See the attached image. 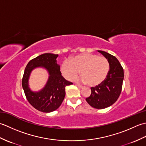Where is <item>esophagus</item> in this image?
I'll return each instance as SVG.
<instances>
[{
	"instance_id": "esophagus-1",
	"label": "esophagus",
	"mask_w": 146,
	"mask_h": 146,
	"mask_svg": "<svg viewBox=\"0 0 146 146\" xmlns=\"http://www.w3.org/2000/svg\"><path fill=\"white\" fill-rule=\"evenodd\" d=\"M76 85L77 86H78V88H82L83 87V86H82V85H79V84H76Z\"/></svg>"
}]
</instances>
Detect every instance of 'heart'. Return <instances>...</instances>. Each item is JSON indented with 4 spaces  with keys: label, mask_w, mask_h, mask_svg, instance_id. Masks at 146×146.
Here are the masks:
<instances>
[{
    "label": "heart",
    "mask_w": 146,
    "mask_h": 146,
    "mask_svg": "<svg viewBox=\"0 0 146 146\" xmlns=\"http://www.w3.org/2000/svg\"><path fill=\"white\" fill-rule=\"evenodd\" d=\"M110 65L106 58L91 53H83L65 60L61 66V71L65 78L75 80L80 71L81 80L90 86H97L106 79Z\"/></svg>",
    "instance_id": "b5f03b06"
}]
</instances>
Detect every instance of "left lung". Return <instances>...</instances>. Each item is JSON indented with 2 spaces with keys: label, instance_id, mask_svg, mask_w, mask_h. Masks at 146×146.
Segmentation results:
<instances>
[{
  "label": "left lung",
  "instance_id": "8db88e82",
  "mask_svg": "<svg viewBox=\"0 0 146 146\" xmlns=\"http://www.w3.org/2000/svg\"><path fill=\"white\" fill-rule=\"evenodd\" d=\"M98 52L107 59L110 69L105 81L91 88L92 94L86 98V101L92 107L103 109L113 105L119 97L124 74L119 60L114 56L103 51L98 50Z\"/></svg>",
  "mask_w": 146,
  "mask_h": 146
}]
</instances>
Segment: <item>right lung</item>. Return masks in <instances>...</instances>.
Masks as SVG:
<instances>
[{
	"label": "right lung",
	"mask_w": 146,
	"mask_h": 146,
	"mask_svg": "<svg viewBox=\"0 0 146 146\" xmlns=\"http://www.w3.org/2000/svg\"><path fill=\"white\" fill-rule=\"evenodd\" d=\"M58 54L44 53L31 60L24 70L22 85L27 100L36 109L49 113L60 107L65 97V87L73 84L61 75L60 65L57 63ZM44 68L49 76L45 86L39 91L30 90L29 80L30 73L36 68Z\"/></svg>",
	"instance_id": "1"
}]
</instances>
